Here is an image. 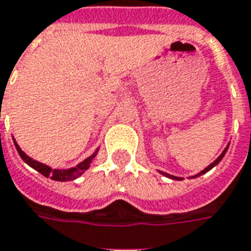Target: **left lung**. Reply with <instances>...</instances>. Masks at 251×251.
<instances>
[{"label": "left lung", "instance_id": "8db88e82", "mask_svg": "<svg viewBox=\"0 0 251 251\" xmlns=\"http://www.w3.org/2000/svg\"><path fill=\"white\" fill-rule=\"evenodd\" d=\"M227 150H228V148H226V150L223 151V153H222V155L219 156V157H217L216 160H215V162L212 163V164H209V166H208V167L205 168L204 171H202V173H200L199 175H201V174H205V173H206V171H209V170H211V168H213L215 167V166H216L217 163L220 162V160H222V159H223V156L226 155V152H227ZM163 175H166V176H168V178H171V179H180V178H178V176H173V175H170V174H166V173H162ZM199 175H196V176H199Z\"/></svg>", "mask_w": 251, "mask_h": 251}]
</instances>
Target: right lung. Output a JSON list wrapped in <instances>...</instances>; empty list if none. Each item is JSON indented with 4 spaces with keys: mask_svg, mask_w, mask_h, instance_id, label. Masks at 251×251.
I'll return each mask as SVG.
<instances>
[{
    "mask_svg": "<svg viewBox=\"0 0 251 251\" xmlns=\"http://www.w3.org/2000/svg\"><path fill=\"white\" fill-rule=\"evenodd\" d=\"M16 145V150L19 152V155L22 156V159L24 162L27 163L28 166H31L32 168H35L36 171H39L40 174L45 175L47 178H50V179L54 180H59V182H66V180H73L78 178L80 175L84 174V171L85 170H88L89 167V163L92 160V157L95 155H92L88 159H85L84 162H81L80 164H77L76 167L69 168V170H52L46 164H43V163H39L34 160V159H31L29 156H27L22 150H20V147L15 143Z\"/></svg>",
    "mask_w": 251,
    "mask_h": 251,
    "instance_id": "1",
    "label": "right lung"
}]
</instances>
